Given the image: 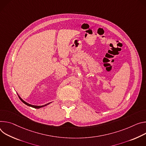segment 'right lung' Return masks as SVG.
<instances>
[{
  "label": "right lung",
  "mask_w": 146,
  "mask_h": 146,
  "mask_svg": "<svg viewBox=\"0 0 146 146\" xmlns=\"http://www.w3.org/2000/svg\"><path fill=\"white\" fill-rule=\"evenodd\" d=\"M19 98H20V99L21 100V102H23V103H24L25 104H26L27 106H29V107H33V108H41V107H44V106H47V105H48V104H49L50 103H48V104H45V105H43V106H34V105H31V104H28V103H27V102H25V101H24L19 96Z\"/></svg>",
  "instance_id": "1"
}]
</instances>
